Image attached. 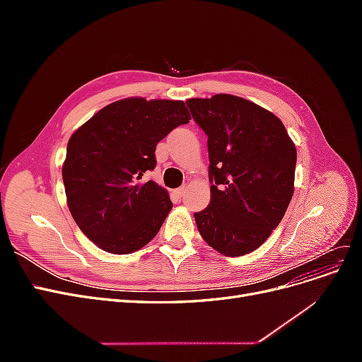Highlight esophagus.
<instances>
[{
  "label": "esophagus",
  "instance_id": "1",
  "mask_svg": "<svg viewBox=\"0 0 362 362\" xmlns=\"http://www.w3.org/2000/svg\"><path fill=\"white\" fill-rule=\"evenodd\" d=\"M185 192H187V185H182V187H180V189H177L175 190V196H177V198H182V196L185 194Z\"/></svg>",
  "mask_w": 362,
  "mask_h": 362
}]
</instances>
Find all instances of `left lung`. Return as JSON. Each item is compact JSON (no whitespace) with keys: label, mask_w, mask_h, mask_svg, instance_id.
Masks as SVG:
<instances>
[{"label":"left lung","mask_w":362,"mask_h":362,"mask_svg":"<svg viewBox=\"0 0 362 362\" xmlns=\"http://www.w3.org/2000/svg\"><path fill=\"white\" fill-rule=\"evenodd\" d=\"M208 136L211 201L194 213L205 242L242 257L266 242L294 192L298 152L278 116L235 95L185 101Z\"/></svg>","instance_id":"obj_1"}]
</instances>
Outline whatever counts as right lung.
<instances>
[{"label": "right lung", "instance_id": "obj_1", "mask_svg": "<svg viewBox=\"0 0 362 362\" xmlns=\"http://www.w3.org/2000/svg\"><path fill=\"white\" fill-rule=\"evenodd\" d=\"M190 119L184 101L134 96L105 105L71 136L62 168L66 202L98 247L125 255L157 235L172 201L141 177L156 168L158 141Z\"/></svg>", "mask_w": 362, "mask_h": 362}]
</instances>
